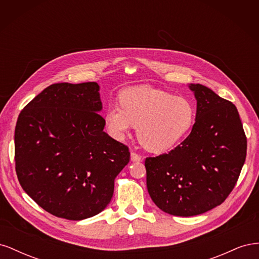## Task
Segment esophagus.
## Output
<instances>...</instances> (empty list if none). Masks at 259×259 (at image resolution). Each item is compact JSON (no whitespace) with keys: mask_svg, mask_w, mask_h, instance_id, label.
Wrapping results in <instances>:
<instances>
[{"mask_svg":"<svg viewBox=\"0 0 259 259\" xmlns=\"http://www.w3.org/2000/svg\"><path fill=\"white\" fill-rule=\"evenodd\" d=\"M131 160L133 161V162H140L143 160V158L142 156H140L139 154H137L136 152H131Z\"/></svg>","mask_w":259,"mask_h":259,"instance_id":"obj_1","label":"esophagus"}]
</instances>
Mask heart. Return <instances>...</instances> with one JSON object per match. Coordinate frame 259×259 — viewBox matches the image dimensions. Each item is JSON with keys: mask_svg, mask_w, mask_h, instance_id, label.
Wrapping results in <instances>:
<instances>
[{"mask_svg": "<svg viewBox=\"0 0 259 259\" xmlns=\"http://www.w3.org/2000/svg\"><path fill=\"white\" fill-rule=\"evenodd\" d=\"M120 106H109L105 122L110 134L123 138L137 125V137L147 150L163 152L177 146L193 126L195 109L182 96L142 85L125 90Z\"/></svg>", "mask_w": 259, "mask_h": 259, "instance_id": "heart-1", "label": "heart"}]
</instances>
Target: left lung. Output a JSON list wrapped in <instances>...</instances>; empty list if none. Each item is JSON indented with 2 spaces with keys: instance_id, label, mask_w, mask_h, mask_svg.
<instances>
[{
  "instance_id": "obj_1",
  "label": "left lung",
  "mask_w": 259,
  "mask_h": 259,
  "mask_svg": "<svg viewBox=\"0 0 259 259\" xmlns=\"http://www.w3.org/2000/svg\"><path fill=\"white\" fill-rule=\"evenodd\" d=\"M189 89L197 99L189 136L168 153L145 161L154 204L183 217L222 204L237 184L247 147L236 106L202 84Z\"/></svg>"
}]
</instances>
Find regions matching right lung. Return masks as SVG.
Segmentation results:
<instances>
[{"label": "right lung", "mask_w": 259, "mask_h": 259, "mask_svg": "<svg viewBox=\"0 0 259 259\" xmlns=\"http://www.w3.org/2000/svg\"><path fill=\"white\" fill-rule=\"evenodd\" d=\"M99 89L96 82L52 84L23 108L15 128L22 189L69 221L104 210L115 177L130 162L128 148L104 132Z\"/></svg>", "instance_id": "obj_1"}]
</instances>
